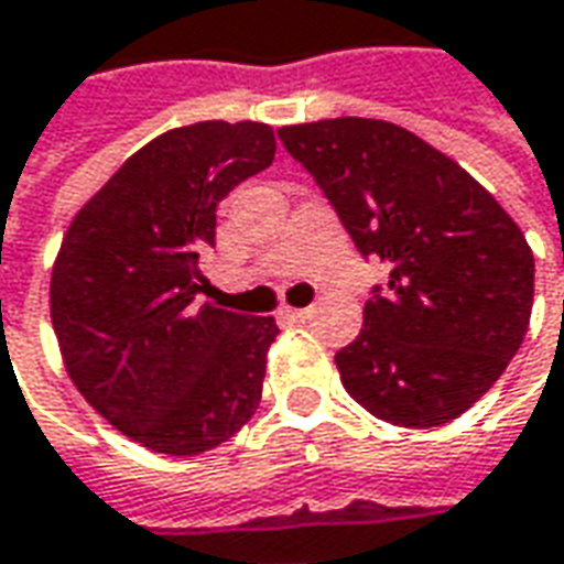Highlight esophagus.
Listing matches in <instances>:
<instances>
[{
  "label": "esophagus",
  "mask_w": 564,
  "mask_h": 564,
  "mask_svg": "<svg viewBox=\"0 0 564 564\" xmlns=\"http://www.w3.org/2000/svg\"><path fill=\"white\" fill-rule=\"evenodd\" d=\"M281 317L290 324H305L312 317V308H281Z\"/></svg>",
  "instance_id": "esophagus-1"
}]
</instances>
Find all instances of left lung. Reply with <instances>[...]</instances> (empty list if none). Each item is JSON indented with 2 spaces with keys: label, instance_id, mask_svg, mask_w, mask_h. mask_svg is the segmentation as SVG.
Returning <instances> with one entry per match:
<instances>
[{
  "label": "left lung",
  "instance_id": "1",
  "mask_svg": "<svg viewBox=\"0 0 564 564\" xmlns=\"http://www.w3.org/2000/svg\"><path fill=\"white\" fill-rule=\"evenodd\" d=\"M355 247L389 268L355 343L336 351L346 392L392 426L457 420L522 346L534 302V256L469 172L386 120L283 126Z\"/></svg>",
  "mask_w": 564,
  "mask_h": 564
}]
</instances>
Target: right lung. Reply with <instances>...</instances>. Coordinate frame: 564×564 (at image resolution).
<instances>
[{
    "instance_id": "obj_1",
    "label": "right lung",
    "mask_w": 564,
    "mask_h": 564,
    "mask_svg": "<svg viewBox=\"0 0 564 564\" xmlns=\"http://www.w3.org/2000/svg\"><path fill=\"white\" fill-rule=\"evenodd\" d=\"M265 122L206 120L132 153L64 234L52 324L76 389L132 442L194 457L259 408L274 317L200 305L216 209L271 166Z\"/></svg>"
}]
</instances>
